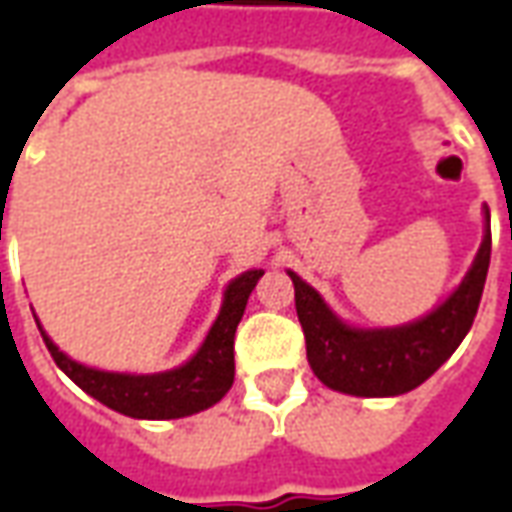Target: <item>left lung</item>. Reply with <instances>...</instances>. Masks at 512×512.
Segmentation results:
<instances>
[{
    "instance_id": "obj_1",
    "label": "left lung",
    "mask_w": 512,
    "mask_h": 512,
    "mask_svg": "<svg viewBox=\"0 0 512 512\" xmlns=\"http://www.w3.org/2000/svg\"><path fill=\"white\" fill-rule=\"evenodd\" d=\"M488 213V211H485ZM491 263V230L472 268L450 299L436 310L395 329H354L334 315L321 293L288 271L296 288V312L315 376L337 392L356 397H395L417 389L439 370L472 329Z\"/></svg>"
}]
</instances>
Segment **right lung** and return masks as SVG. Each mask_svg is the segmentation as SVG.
<instances>
[{
	"label": "right lung",
	"mask_w": 512,
	"mask_h": 512,
	"mask_svg": "<svg viewBox=\"0 0 512 512\" xmlns=\"http://www.w3.org/2000/svg\"><path fill=\"white\" fill-rule=\"evenodd\" d=\"M260 277H263V271L252 268L227 285L219 318L213 321L200 351L191 356L186 365L167 370V373L128 376V373H104L95 367H84L73 362L71 356L62 354L49 340V334L40 329V323L38 329L62 373L76 386H82L87 395L101 400L104 406L134 419L189 417V414H197V411H205L213 403H219L227 395V389L233 386L235 329L241 323L249 293L255 290Z\"/></svg>",
	"instance_id": "add662e5"
}]
</instances>
